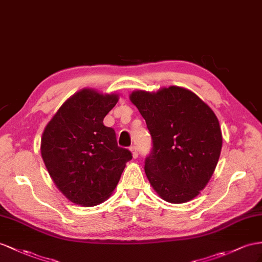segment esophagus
<instances>
[{
	"instance_id": "obj_1",
	"label": "esophagus",
	"mask_w": 262,
	"mask_h": 262,
	"mask_svg": "<svg viewBox=\"0 0 262 262\" xmlns=\"http://www.w3.org/2000/svg\"><path fill=\"white\" fill-rule=\"evenodd\" d=\"M130 152H132V156L134 159H136L138 157V150H137V147L136 146H132L129 148Z\"/></svg>"
}]
</instances>
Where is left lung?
<instances>
[{"instance_id":"obj_1","label":"left lung","mask_w":262,"mask_h":262,"mask_svg":"<svg viewBox=\"0 0 262 262\" xmlns=\"http://www.w3.org/2000/svg\"><path fill=\"white\" fill-rule=\"evenodd\" d=\"M129 99L151 135L145 172L154 190L167 203L192 200L218 164L223 135L217 116L195 93L180 86L137 90Z\"/></svg>"}]
</instances>
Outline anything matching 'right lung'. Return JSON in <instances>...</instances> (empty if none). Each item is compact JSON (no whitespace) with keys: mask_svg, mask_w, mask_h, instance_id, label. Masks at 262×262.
I'll list each match as a JSON object with an SVG mask.
<instances>
[{"mask_svg":"<svg viewBox=\"0 0 262 262\" xmlns=\"http://www.w3.org/2000/svg\"><path fill=\"white\" fill-rule=\"evenodd\" d=\"M118 94L83 89L67 98L45 126L41 155L57 189L72 203L93 207L115 190L128 149L120 148L115 132L103 124Z\"/></svg>","mask_w":262,"mask_h":262,"instance_id":"obj_1","label":"right lung"}]
</instances>
